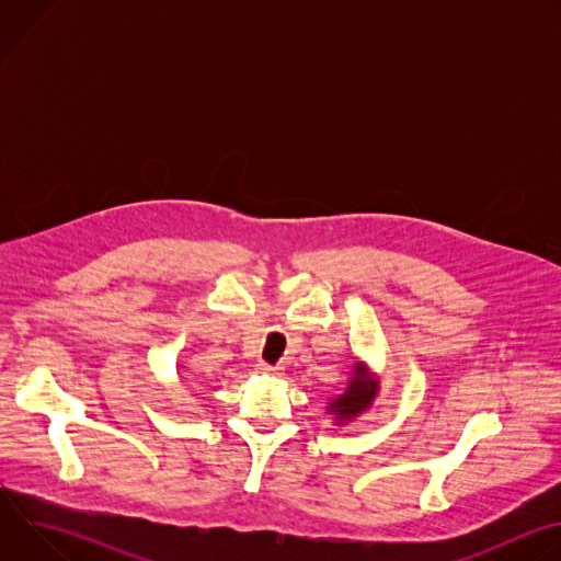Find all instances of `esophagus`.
<instances>
[{"label":"esophagus","instance_id":"34e87169","mask_svg":"<svg viewBox=\"0 0 561 561\" xmlns=\"http://www.w3.org/2000/svg\"><path fill=\"white\" fill-rule=\"evenodd\" d=\"M257 373H262V375H273V377H279V375H282V368H277V366H271V364H264V362H260V364H257Z\"/></svg>","mask_w":561,"mask_h":561}]
</instances>
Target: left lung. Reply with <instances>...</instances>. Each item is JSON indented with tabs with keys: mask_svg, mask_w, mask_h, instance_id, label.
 Listing matches in <instances>:
<instances>
[{
	"mask_svg": "<svg viewBox=\"0 0 561 561\" xmlns=\"http://www.w3.org/2000/svg\"><path fill=\"white\" fill-rule=\"evenodd\" d=\"M381 379L362 359H357L348 373L346 386L340 394L329 397L327 415L333 417V426H346L368 413L379 397Z\"/></svg>",
	"mask_w": 561,
	"mask_h": 561,
	"instance_id": "obj_1",
	"label": "left lung"
}]
</instances>
